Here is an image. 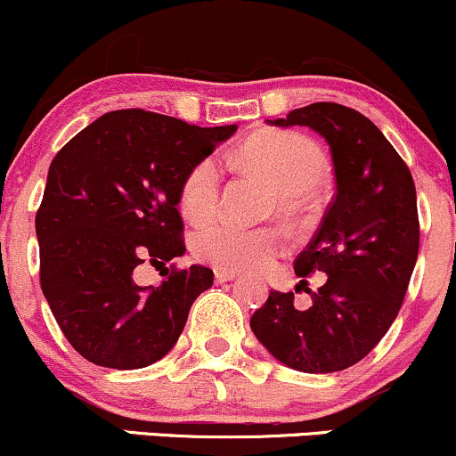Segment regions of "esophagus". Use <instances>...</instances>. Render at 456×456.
I'll use <instances>...</instances> for the list:
<instances>
[{
	"mask_svg": "<svg viewBox=\"0 0 456 456\" xmlns=\"http://www.w3.org/2000/svg\"><path fill=\"white\" fill-rule=\"evenodd\" d=\"M236 277H238V273H232V270H216V273H214V279H216L218 283L233 281Z\"/></svg>",
	"mask_w": 456,
	"mask_h": 456,
	"instance_id": "34e87169",
	"label": "esophagus"
}]
</instances>
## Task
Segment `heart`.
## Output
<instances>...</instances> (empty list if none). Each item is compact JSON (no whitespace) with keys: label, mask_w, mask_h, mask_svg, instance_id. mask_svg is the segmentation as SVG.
Returning <instances> with one entry per match:
<instances>
[{"label":"heart","mask_w":456,"mask_h":456,"mask_svg":"<svg viewBox=\"0 0 456 456\" xmlns=\"http://www.w3.org/2000/svg\"><path fill=\"white\" fill-rule=\"evenodd\" d=\"M238 159L262 173L274 186L270 205L285 218H301L314 208L316 186L324 177V159L316 144L292 132H264L238 149ZM220 162L216 155L199 159L183 177L179 203L192 220H205L218 208ZM288 236L277 224L242 227L212 220L192 233V255L218 270H262L285 251Z\"/></svg>","instance_id":"b5f03b06"}]
</instances>
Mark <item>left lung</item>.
Instances as JSON below:
<instances>
[{"label": "left lung", "instance_id": "left-lung-1", "mask_svg": "<svg viewBox=\"0 0 456 456\" xmlns=\"http://www.w3.org/2000/svg\"><path fill=\"white\" fill-rule=\"evenodd\" d=\"M270 123L305 125L327 140L335 197L294 262L297 288L307 289L312 307L301 312L294 292L270 289L251 329L288 368L339 372L381 342L404 301L419 247L415 183L381 129L357 110L320 102ZM312 272L328 274L316 293L306 288Z\"/></svg>", "mask_w": 456, "mask_h": 456}]
</instances>
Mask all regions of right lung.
<instances>
[{"instance_id": "right-lung-1", "label": "right lung", "mask_w": 456, "mask_h": 456, "mask_svg": "<svg viewBox=\"0 0 456 456\" xmlns=\"http://www.w3.org/2000/svg\"><path fill=\"white\" fill-rule=\"evenodd\" d=\"M238 125L197 127L147 110L103 114L60 149L37 212L41 288L69 344L114 370L151 366L175 346L205 266L138 285L134 270L186 253L179 190Z\"/></svg>"}]
</instances>
